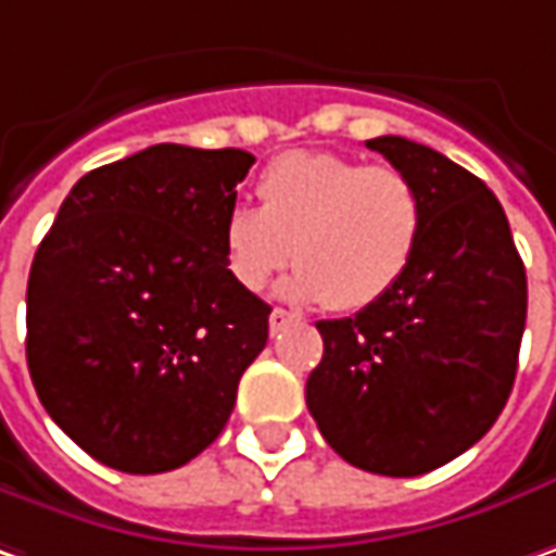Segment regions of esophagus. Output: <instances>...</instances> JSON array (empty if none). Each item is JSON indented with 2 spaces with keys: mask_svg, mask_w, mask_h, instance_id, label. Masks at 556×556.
<instances>
[{
  "mask_svg": "<svg viewBox=\"0 0 556 556\" xmlns=\"http://www.w3.org/2000/svg\"><path fill=\"white\" fill-rule=\"evenodd\" d=\"M292 320H295V314H292V311H282V307H274V311H270V332L277 336L279 329H286V326L292 324Z\"/></svg>",
  "mask_w": 556,
  "mask_h": 556,
  "instance_id": "esophagus-1",
  "label": "esophagus"
}]
</instances>
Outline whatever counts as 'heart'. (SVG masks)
Returning <instances> with one entry per match:
<instances>
[{"label": "heart", "instance_id": "obj_1", "mask_svg": "<svg viewBox=\"0 0 556 556\" xmlns=\"http://www.w3.org/2000/svg\"><path fill=\"white\" fill-rule=\"evenodd\" d=\"M261 207L230 205L220 217L227 274L261 292L295 257L286 295L361 311L389 295L422 239V195L392 164L336 152H286L257 180Z\"/></svg>", "mask_w": 556, "mask_h": 556}]
</instances>
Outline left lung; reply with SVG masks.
<instances>
[{
	"mask_svg": "<svg viewBox=\"0 0 556 556\" xmlns=\"http://www.w3.org/2000/svg\"><path fill=\"white\" fill-rule=\"evenodd\" d=\"M417 182L422 239L379 302L320 320L307 410L329 447L379 476H422L472 447L510 399L526 329V267L495 192L404 136L367 139Z\"/></svg>",
	"mask_w": 556,
	"mask_h": 556,
	"instance_id": "8db88e82",
	"label": "left lung"
}]
</instances>
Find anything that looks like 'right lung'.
<instances>
[{"mask_svg": "<svg viewBox=\"0 0 556 556\" xmlns=\"http://www.w3.org/2000/svg\"><path fill=\"white\" fill-rule=\"evenodd\" d=\"M254 155L161 142L89 170L27 279V367L49 417L111 470H177L230 420L270 304L236 286L220 217Z\"/></svg>", "mask_w": 556, "mask_h": 556, "instance_id": "1", "label": "right lung"}]
</instances>
